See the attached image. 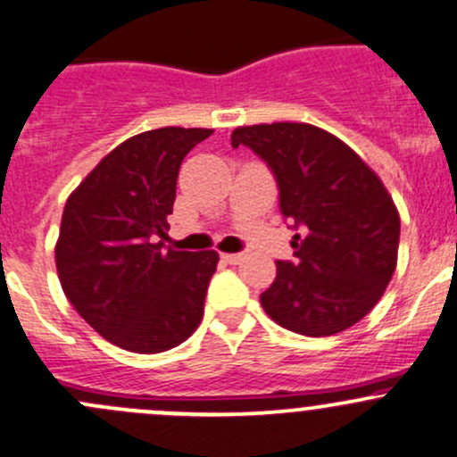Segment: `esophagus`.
I'll use <instances>...</instances> for the list:
<instances>
[{
	"label": "esophagus",
	"instance_id": "esophagus-1",
	"mask_svg": "<svg viewBox=\"0 0 457 457\" xmlns=\"http://www.w3.org/2000/svg\"><path fill=\"white\" fill-rule=\"evenodd\" d=\"M223 261L229 262V265H238L243 261V254H223Z\"/></svg>",
	"mask_w": 457,
	"mask_h": 457
}]
</instances>
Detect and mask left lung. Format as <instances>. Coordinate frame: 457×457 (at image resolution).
Returning a JSON list of instances; mask_svg holds the SVG:
<instances>
[{"instance_id":"obj_1","label":"left lung","mask_w":457,"mask_h":457,"mask_svg":"<svg viewBox=\"0 0 457 457\" xmlns=\"http://www.w3.org/2000/svg\"><path fill=\"white\" fill-rule=\"evenodd\" d=\"M238 145L271 170L280 214L296 232V261H276L262 310L312 338L356 325L380 301L398 261L400 216L389 192L352 147L310 123L237 128Z\"/></svg>"}]
</instances>
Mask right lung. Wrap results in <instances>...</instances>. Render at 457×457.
Returning a JSON list of instances; mask_svg holds the SVG:
<instances>
[{
    "label": "right lung",
    "instance_id": "obj_1",
    "mask_svg": "<svg viewBox=\"0 0 457 457\" xmlns=\"http://www.w3.org/2000/svg\"><path fill=\"white\" fill-rule=\"evenodd\" d=\"M205 128H159L114 147L66 201L57 271L68 301L105 340L159 353L190 338L203 318L219 254L165 252L168 214L187 152Z\"/></svg>",
    "mask_w": 457,
    "mask_h": 457
}]
</instances>
